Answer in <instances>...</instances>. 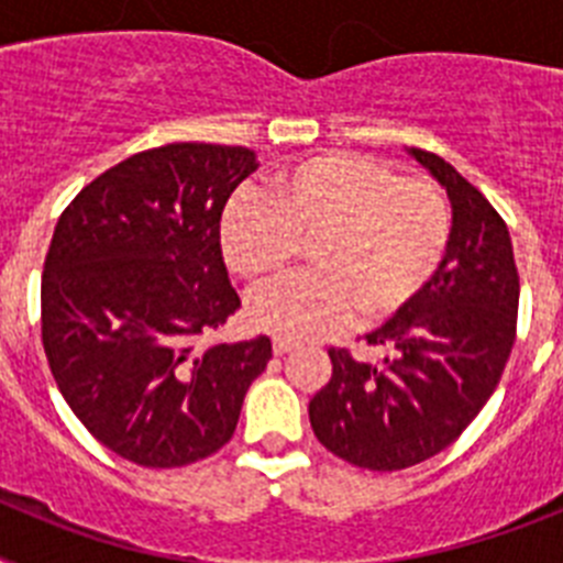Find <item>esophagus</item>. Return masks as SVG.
Here are the masks:
<instances>
[{
    "instance_id": "1",
    "label": "esophagus",
    "mask_w": 563,
    "mask_h": 563,
    "mask_svg": "<svg viewBox=\"0 0 563 563\" xmlns=\"http://www.w3.org/2000/svg\"><path fill=\"white\" fill-rule=\"evenodd\" d=\"M298 343L290 341V338H273V352H276V355H287V352H292Z\"/></svg>"
}]
</instances>
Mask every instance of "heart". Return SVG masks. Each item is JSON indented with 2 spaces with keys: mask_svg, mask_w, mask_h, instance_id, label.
Wrapping results in <instances>:
<instances>
[{
  "mask_svg": "<svg viewBox=\"0 0 563 563\" xmlns=\"http://www.w3.org/2000/svg\"><path fill=\"white\" fill-rule=\"evenodd\" d=\"M451 242V208L429 177H400L355 154H310L267 177L265 197H239L222 217V253L247 285L267 287L310 245L316 273L258 296L262 330L318 338L355 318L386 324L434 282Z\"/></svg>",
  "mask_w": 563,
  "mask_h": 563,
  "instance_id": "1",
  "label": "heart"
}]
</instances>
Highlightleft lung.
Here are the masks:
<instances>
[{"label":"left lung","instance_id":"8db88e82","mask_svg":"<svg viewBox=\"0 0 563 563\" xmlns=\"http://www.w3.org/2000/svg\"><path fill=\"white\" fill-rule=\"evenodd\" d=\"M411 154L451 197L449 251L415 305L366 335L386 361L372 366L332 346V377L310 400L318 442L369 471H402L449 449L499 386L516 341L519 271L505 220L451 163Z\"/></svg>","mask_w":563,"mask_h":563}]
</instances>
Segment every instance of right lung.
<instances>
[{
  "label": "right lung",
  "instance_id": "1",
  "mask_svg": "<svg viewBox=\"0 0 563 563\" xmlns=\"http://www.w3.org/2000/svg\"><path fill=\"white\" fill-rule=\"evenodd\" d=\"M256 172L245 146L168 143L76 194L42 273V343L84 429L143 467L217 454L236 431L271 338L208 343L242 307L225 271L228 197Z\"/></svg>",
  "mask_w": 563,
  "mask_h": 563
}]
</instances>
